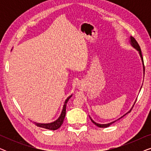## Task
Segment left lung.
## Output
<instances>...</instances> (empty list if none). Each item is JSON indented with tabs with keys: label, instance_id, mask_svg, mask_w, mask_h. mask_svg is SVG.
<instances>
[{
	"label": "left lung",
	"instance_id": "1",
	"mask_svg": "<svg viewBox=\"0 0 151 151\" xmlns=\"http://www.w3.org/2000/svg\"><path fill=\"white\" fill-rule=\"evenodd\" d=\"M130 39H131V45L132 46H133L134 48H135L136 49H137V50L139 51V55H140V57H141V58H142V63H143V66H144V60H143V57H142V51H141V49H140V47H139V45H138V43H137V41H136V40L135 38H133V37H132V36H131L130 37ZM135 104V103H134V104ZM134 104H133V106H132V108L130 109V111H129V112H127V113H126V114L124 115H126L127 114V113H130L131 111V110H132V109L133 108V106H134ZM124 115H123L122 117H121L120 118H119L118 119H121L122 117H123L124 116ZM90 119H91V122L93 123L94 124H96L97 127H100V128H106V127H109V126L110 125H111L113 123H114V122H116L117 120H118V119H117V120H115V121H113V122H111V123H109V124H98V123H96V122H94L93 120V119L91 118V117H90Z\"/></svg>",
	"mask_w": 151,
	"mask_h": 151
}]
</instances>
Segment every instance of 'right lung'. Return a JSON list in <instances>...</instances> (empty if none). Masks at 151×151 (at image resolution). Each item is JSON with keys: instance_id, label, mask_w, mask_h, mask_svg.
Segmentation results:
<instances>
[{"instance_id": "right-lung-1", "label": "right lung", "mask_w": 151, "mask_h": 151, "mask_svg": "<svg viewBox=\"0 0 151 151\" xmlns=\"http://www.w3.org/2000/svg\"><path fill=\"white\" fill-rule=\"evenodd\" d=\"M71 96H72V95L71 96H70L69 98H67V100H65V104H64V106H63V111H62L61 114H60V117H58V119H56V120L53 122L48 123V124H40V123L34 122L35 124H36V125L37 126V127L44 128V129H49V130H53V131H55V130H57L58 129H59V128L61 127V125L63 124L64 119H65V117L66 106H67V103Z\"/></svg>"}]
</instances>
